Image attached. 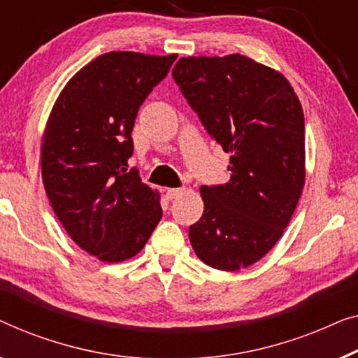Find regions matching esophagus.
<instances>
[{
  "instance_id": "1",
  "label": "esophagus",
  "mask_w": 358,
  "mask_h": 358,
  "mask_svg": "<svg viewBox=\"0 0 358 358\" xmlns=\"http://www.w3.org/2000/svg\"><path fill=\"white\" fill-rule=\"evenodd\" d=\"M180 193H181L180 188H167V189H165V196H167V199H175Z\"/></svg>"
}]
</instances>
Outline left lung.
I'll return each mask as SVG.
<instances>
[{
  "label": "left lung",
  "mask_w": 358,
  "mask_h": 358,
  "mask_svg": "<svg viewBox=\"0 0 358 358\" xmlns=\"http://www.w3.org/2000/svg\"><path fill=\"white\" fill-rule=\"evenodd\" d=\"M172 76L215 143L230 180L201 186L204 213L189 227L208 266L238 271L278 243L305 183V120L280 73L243 55L180 58Z\"/></svg>",
  "instance_id": "1"
}]
</instances>
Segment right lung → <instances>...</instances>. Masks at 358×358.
<instances>
[{
    "instance_id": "1",
    "label": "right lung",
    "mask_w": 358,
    "mask_h": 358,
    "mask_svg": "<svg viewBox=\"0 0 358 358\" xmlns=\"http://www.w3.org/2000/svg\"><path fill=\"white\" fill-rule=\"evenodd\" d=\"M177 55L110 52L80 69L55 103L42 178L68 235L105 263L133 258L162 217L159 194L128 169L138 110Z\"/></svg>"
}]
</instances>
